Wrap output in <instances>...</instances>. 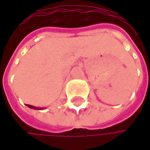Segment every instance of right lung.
I'll list each match as a JSON object with an SVG mask.
<instances>
[{"label":"right lung","instance_id":"1","mask_svg":"<svg viewBox=\"0 0 150 150\" xmlns=\"http://www.w3.org/2000/svg\"><path fill=\"white\" fill-rule=\"evenodd\" d=\"M27 106H28V108H34V109H38V108H39L35 107V106H31V105H28V104H27Z\"/></svg>","mask_w":150,"mask_h":150}]
</instances>
